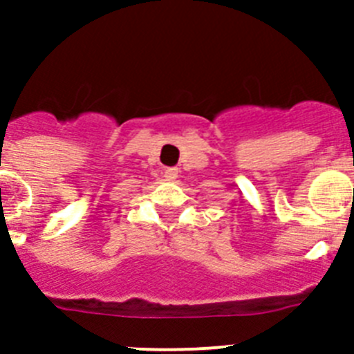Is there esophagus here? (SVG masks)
<instances>
[{"mask_svg":"<svg viewBox=\"0 0 354 354\" xmlns=\"http://www.w3.org/2000/svg\"><path fill=\"white\" fill-rule=\"evenodd\" d=\"M177 175H179V170H177V168H167V170H165V177H167L168 180H175L177 179Z\"/></svg>","mask_w":354,"mask_h":354,"instance_id":"esophagus-1","label":"esophagus"}]
</instances>
